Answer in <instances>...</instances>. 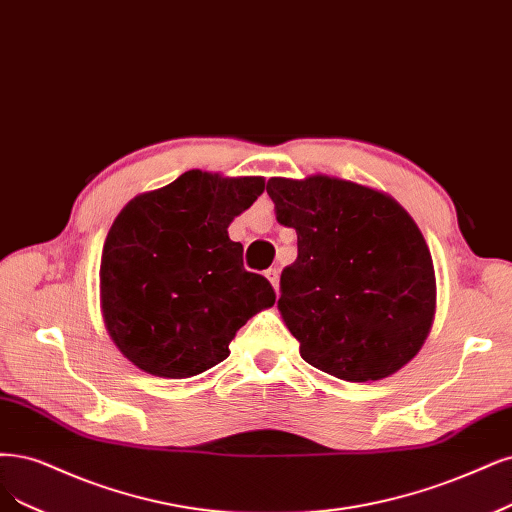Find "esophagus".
<instances>
[{
	"mask_svg": "<svg viewBox=\"0 0 512 512\" xmlns=\"http://www.w3.org/2000/svg\"><path fill=\"white\" fill-rule=\"evenodd\" d=\"M264 275H267V279L271 281V286H273V290L279 294V271L277 269H269L267 273H264Z\"/></svg>",
	"mask_w": 512,
	"mask_h": 512,
	"instance_id": "obj_1",
	"label": "esophagus"
}]
</instances>
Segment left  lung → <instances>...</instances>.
Listing matches in <instances>:
<instances>
[{"instance_id":"1","label":"left lung","mask_w":512,"mask_h":512,"mask_svg":"<svg viewBox=\"0 0 512 512\" xmlns=\"http://www.w3.org/2000/svg\"><path fill=\"white\" fill-rule=\"evenodd\" d=\"M298 256L281 273V317L311 366L345 381L390 377L428 339L436 277L424 235L392 197L311 175L271 178Z\"/></svg>"}]
</instances>
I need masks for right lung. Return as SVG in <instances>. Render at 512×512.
<instances>
[{
  "instance_id": "obj_1",
  "label": "right lung",
  "mask_w": 512,
  "mask_h": 512,
  "mask_svg": "<svg viewBox=\"0 0 512 512\" xmlns=\"http://www.w3.org/2000/svg\"><path fill=\"white\" fill-rule=\"evenodd\" d=\"M262 190V178L192 169L135 197L114 220L99 269L103 322L144 373H205L231 354L237 330L275 303L269 281L243 269V245L228 237Z\"/></svg>"
}]
</instances>
